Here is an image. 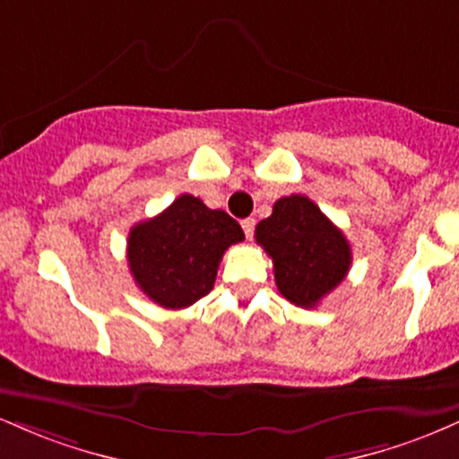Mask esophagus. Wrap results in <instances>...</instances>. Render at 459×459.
Masks as SVG:
<instances>
[{
  "label": "esophagus",
  "mask_w": 459,
  "mask_h": 459,
  "mask_svg": "<svg viewBox=\"0 0 459 459\" xmlns=\"http://www.w3.org/2000/svg\"><path fill=\"white\" fill-rule=\"evenodd\" d=\"M240 225H243V231L247 238H254V230H255V219H245L240 221Z\"/></svg>",
  "instance_id": "esophagus-1"
}]
</instances>
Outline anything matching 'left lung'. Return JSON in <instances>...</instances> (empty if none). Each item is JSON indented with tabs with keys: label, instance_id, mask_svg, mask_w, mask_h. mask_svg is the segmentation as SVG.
Listing matches in <instances>:
<instances>
[{
	"label": "left lung",
	"instance_id": "8db88e82",
	"mask_svg": "<svg viewBox=\"0 0 459 459\" xmlns=\"http://www.w3.org/2000/svg\"><path fill=\"white\" fill-rule=\"evenodd\" d=\"M255 240L271 255L277 290L299 307L318 306L351 266L349 240L306 195L275 202Z\"/></svg>",
	"mask_w": 459,
	"mask_h": 459
}]
</instances>
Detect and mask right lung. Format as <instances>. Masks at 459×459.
<instances>
[{
	"mask_svg": "<svg viewBox=\"0 0 459 459\" xmlns=\"http://www.w3.org/2000/svg\"><path fill=\"white\" fill-rule=\"evenodd\" d=\"M240 240L243 230L228 212L179 195L164 212L130 230L127 262L153 303L182 310L212 290L221 257Z\"/></svg>",
	"mask_w": 459,
	"mask_h": 459,
	"instance_id": "obj_1",
	"label": "right lung"
}]
</instances>
